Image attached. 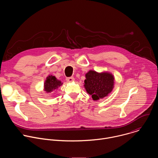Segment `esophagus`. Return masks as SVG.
I'll return each mask as SVG.
<instances>
[{
	"mask_svg": "<svg viewBox=\"0 0 158 158\" xmlns=\"http://www.w3.org/2000/svg\"><path fill=\"white\" fill-rule=\"evenodd\" d=\"M66 81L68 82H73L75 81V79L73 77H67L66 78Z\"/></svg>",
	"mask_w": 158,
	"mask_h": 158,
	"instance_id": "obj_1",
	"label": "esophagus"
}]
</instances>
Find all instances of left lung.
<instances>
[{"instance_id":"8db88e82","label":"left lung","mask_w":158,"mask_h":158,"mask_svg":"<svg viewBox=\"0 0 158 158\" xmlns=\"http://www.w3.org/2000/svg\"><path fill=\"white\" fill-rule=\"evenodd\" d=\"M85 76L84 88L86 92L92 96L94 101H98L107 96L114 87V76L110 73H98L90 70Z\"/></svg>"}]
</instances>
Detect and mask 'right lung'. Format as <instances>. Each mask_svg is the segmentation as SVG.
I'll return each instance as SVG.
<instances>
[{
	"mask_svg": "<svg viewBox=\"0 0 158 158\" xmlns=\"http://www.w3.org/2000/svg\"><path fill=\"white\" fill-rule=\"evenodd\" d=\"M62 82L52 75H49L44 83V91L46 93H51L57 90Z\"/></svg>",
	"mask_w": 158,
	"mask_h": 158,
	"instance_id": "obj_1",
	"label": "right lung"
}]
</instances>
